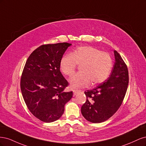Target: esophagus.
Returning a JSON list of instances; mask_svg holds the SVG:
<instances>
[{"instance_id":"34e87169","label":"esophagus","mask_w":146,"mask_h":146,"mask_svg":"<svg viewBox=\"0 0 146 146\" xmlns=\"http://www.w3.org/2000/svg\"><path fill=\"white\" fill-rule=\"evenodd\" d=\"M80 90H73V92H74V95H76L77 94H78V92H80Z\"/></svg>"}]
</instances>
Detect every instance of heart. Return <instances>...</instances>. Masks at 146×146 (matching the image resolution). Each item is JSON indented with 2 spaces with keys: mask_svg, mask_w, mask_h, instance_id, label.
Returning a JSON list of instances; mask_svg holds the SVG:
<instances>
[{
  "mask_svg": "<svg viewBox=\"0 0 146 146\" xmlns=\"http://www.w3.org/2000/svg\"><path fill=\"white\" fill-rule=\"evenodd\" d=\"M80 66L78 73L70 79L72 88L98 85L107 80L113 66L111 57L91 46L78 47L72 54L64 55L60 61L61 71L71 76L77 66Z\"/></svg>",
  "mask_w": 146,
  "mask_h": 146,
  "instance_id": "heart-1",
  "label": "heart"
}]
</instances>
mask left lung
<instances>
[{
    "label": "left lung",
    "mask_w": 146,
    "mask_h": 146,
    "mask_svg": "<svg viewBox=\"0 0 146 146\" xmlns=\"http://www.w3.org/2000/svg\"><path fill=\"white\" fill-rule=\"evenodd\" d=\"M115 63L110 77L92 90L85 91L86 101L81 108L83 116L92 123L111 117L121 107L129 84L127 66L119 53L114 51Z\"/></svg>",
    "instance_id": "8db88e82"
}]
</instances>
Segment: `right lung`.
<instances>
[{"label": "right lung", "mask_w": 146, "mask_h": 146, "mask_svg": "<svg viewBox=\"0 0 146 146\" xmlns=\"http://www.w3.org/2000/svg\"><path fill=\"white\" fill-rule=\"evenodd\" d=\"M68 42L42 45L30 54L21 78V90L27 108L44 122L61 117L73 92L64 91L69 85L60 72V61Z\"/></svg>", "instance_id": "right-lung-1"}]
</instances>
